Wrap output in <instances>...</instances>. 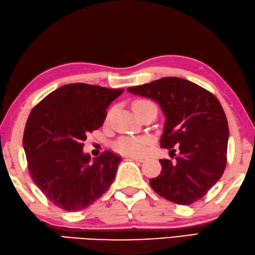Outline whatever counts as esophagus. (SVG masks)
<instances>
[{"label": "esophagus", "mask_w": 255, "mask_h": 255, "mask_svg": "<svg viewBox=\"0 0 255 255\" xmlns=\"http://www.w3.org/2000/svg\"><path fill=\"white\" fill-rule=\"evenodd\" d=\"M129 158L135 160V161H138V163H143V161L146 160L145 158H142V157H135V156H130Z\"/></svg>", "instance_id": "esophagus-1"}]
</instances>
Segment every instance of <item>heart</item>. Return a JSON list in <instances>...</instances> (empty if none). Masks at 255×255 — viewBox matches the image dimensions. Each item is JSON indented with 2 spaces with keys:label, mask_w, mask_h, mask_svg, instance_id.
<instances>
[{
  "label": "heart",
  "mask_w": 255,
  "mask_h": 255,
  "mask_svg": "<svg viewBox=\"0 0 255 255\" xmlns=\"http://www.w3.org/2000/svg\"><path fill=\"white\" fill-rule=\"evenodd\" d=\"M152 105L147 100H138L133 104V108L141 107V106ZM149 138L141 136H125L116 142V149L124 155L140 156L146 151L149 145Z\"/></svg>",
  "instance_id": "1"
}]
</instances>
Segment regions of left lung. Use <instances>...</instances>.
Segmentation results:
<instances>
[{"mask_svg": "<svg viewBox=\"0 0 255 255\" xmlns=\"http://www.w3.org/2000/svg\"><path fill=\"white\" fill-rule=\"evenodd\" d=\"M133 95L158 103L165 116L160 147L176 160L160 159L161 172L151 178V188L179 205H189L205 195L224 173L229 141L228 119L216 97L186 79L165 77L127 88Z\"/></svg>", "mask_w": 255, "mask_h": 255, "instance_id": "1", "label": "left lung"}]
</instances>
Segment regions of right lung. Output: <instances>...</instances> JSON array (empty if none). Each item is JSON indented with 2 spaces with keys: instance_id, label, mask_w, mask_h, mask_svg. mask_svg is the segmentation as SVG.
<instances>
[{
  "instance_id": "add662e5",
  "label": "right lung",
  "mask_w": 255,
  "mask_h": 255,
  "mask_svg": "<svg viewBox=\"0 0 255 255\" xmlns=\"http://www.w3.org/2000/svg\"><path fill=\"white\" fill-rule=\"evenodd\" d=\"M124 89L69 83L32 109L23 133L31 177L49 201L64 211L91 205L113 184L122 157L105 150L91 160L82 150L100 128L107 108Z\"/></svg>"
}]
</instances>
